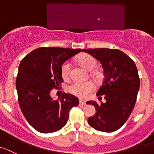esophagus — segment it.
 <instances>
[{
  "label": "esophagus",
  "instance_id": "34e87169",
  "mask_svg": "<svg viewBox=\"0 0 154 154\" xmlns=\"http://www.w3.org/2000/svg\"><path fill=\"white\" fill-rule=\"evenodd\" d=\"M80 104L82 105V106H85V105H86V101H84V100H80Z\"/></svg>",
  "mask_w": 154,
  "mask_h": 154
}]
</instances>
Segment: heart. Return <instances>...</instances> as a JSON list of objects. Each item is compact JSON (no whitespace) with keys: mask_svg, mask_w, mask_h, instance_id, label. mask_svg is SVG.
<instances>
[{"mask_svg":"<svg viewBox=\"0 0 154 154\" xmlns=\"http://www.w3.org/2000/svg\"><path fill=\"white\" fill-rule=\"evenodd\" d=\"M77 61L87 70H94L97 65V61L93 56L88 54H82L77 57ZM61 74L63 79L68 80L70 76V63L65 61L61 67ZM94 77H98L97 71L93 73ZM94 90V84L92 81H74L67 87V91L81 99H87L90 93Z\"/></svg>","mask_w":154,"mask_h":154,"instance_id":"1","label":"heart"}]
</instances>
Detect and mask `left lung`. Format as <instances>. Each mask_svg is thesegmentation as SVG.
I'll return each mask as SVG.
<instances>
[{
	"label": "left lung",
	"mask_w": 154,
	"mask_h": 154,
	"mask_svg": "<svg viewBox=\"0 0 154 154\" xmlns=\"http://www.w3.org/2000/svg\"><path fill=\"white\" fill-rule=\"evenodd\" d=\"M83 51L100 61L105 75L97 96L102 99L103 95L106 102L100 105L95 101L87 102L97 111L88 119V124L100 131H116L126 122L137 100L140 78L135 63L118 49L89 48Z\"/></svg>",
	"instance_id": "obj_1"
}]
</instances>
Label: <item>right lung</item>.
Returning a JSON list of instances; mask_svg holds the SVG:
<instances>
[{
	"label": "right lung",
	"mask_w": 154,
	"mask_h": 154,
	"mask_svg": "<svg viewBox=\"0 0 154 154\" xmlns=\"http://www.w3.org/2000/svg\"><path fill=\"white\" fill-rule=\"evenodd\" d=\"M82 49L42 47L27 54L19 66L16 80L18 101L30 125L41 133L57 131L67 123L71 108L79 105L72 94L64 93L59 100L50 96L63 80L61 67Z\"/></svg>",
	"instance_id": "add662e5"
}]
</instances>
